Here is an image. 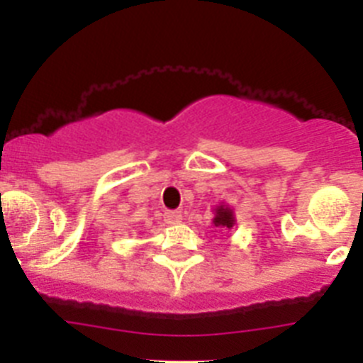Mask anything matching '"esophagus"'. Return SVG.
Returning <instances> with one entry per match:
<instances>
[{
  "mask_svg": "<svg viewBox=\"0 0 363 363\" xmlns=\"http://www.w3.org/2000/svg\"><path fill=\"white\" fill-rule=\"evenodd\" d=\"M163 220H165V223H169V225H174V223H179V221H182V213H179V211H167V213L163 214Z\"/></svg>",
  "mask_w": 363,
  "mask_h": 363,
  "instance_id": "esophagus-1",
  "label": "esophagus"
}]
</instances>
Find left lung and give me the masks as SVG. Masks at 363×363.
<instances>
[{
	"mask_svg": "<svg viewBox=\"0 0 363 363\" xmlns=\"http://www.w3.org/2000/svg\"><path fill=\"white\" fill-rule=\"evenodd\" d=\"M213 223L216 227H223V229H233L236 220H234V213L229 205H218L216 209H214Z\"/></svg>",
	"mask_w": 363,
	"mask_h": 363,
	"instance_id": "obj_1",
	"label": "left lung"
}]
</instances>
